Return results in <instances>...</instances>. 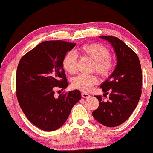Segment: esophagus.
Masks as SVG:
<instances>
[{
  "label": "esophagus",
  "instance_id": "esophagus-1",
  "mask_svg": "<svg viewBox=\"0 0 153 153\" xmlns=\"http://www.w3.org/2000/svg\"><path fill=\"white\" fill-rule=\"evenodd\" d=\"M81 95H82V97H84V98H88V97H90L89 94H88V93H84V92H82Z\"/></svg>",
  "mask_w": 153,
  "mask_h": 153
}]
</instances>
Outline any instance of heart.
I'll use <instances>...</instances> for the list:
<instances>
[{
  "label": "heart",
  "instance_id": "obj_1",
  "mask_svg": "<svg viewBox=\"0 0 153 153\" xmlns=\"http://www.w3.org/2000/svg\"><path fill=\"white\" fill-rule=\"evenodd\" d=\"M78 53L82 56L90 57L94 60L93 70L96 71L102 76L109 74L113 68L111 54L107 48L99 43L85 44L79 48ZM77 54L74 51L68 52L62 58V65L64 70L70 74H75L78 71ZM98 82V78L95 74H80L73 78L71 85L73 88L82 91H89L92 87Z\"/></svg>",
  "mask_w": 153,
  "mask_h": 153
}]
</instances>
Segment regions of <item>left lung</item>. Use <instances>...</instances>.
<instances>
[{
    "label": "left lung",
    "instance_id": "1",
    "mask_svg": "<svg viewBox=\"0 0 153 153\" xmlns=\"http://www.w3.org/2000/svg\"><path fill=\"white\" fill-rule=\"evenodd\" d=\"M100 38L109 41L117 56V65L108 80L100 85L109 100L102 101L101 95H95L99 107L93 116L105 126H118L129 118L138 103L142 93L143 73L137 54L117 37Z\"/></svg>",
    "mask_w": 153,
    "mask_h": 153
}]
</instances>
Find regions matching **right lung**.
Segmentation results:
<instances>
[{"label": "right lung", "instance_id": "add662e5", "mask_svg": "<svg viewBox=\"0 0 153 153\" xmlns=\"http://www.w3.org/2000/svg\"><path fill=\"white\" fill-rule=\"evenodd\" d=\"M75 45L63 40L42 42L18 63L16 75L18 103L28 120L40 130L49 132L60 128L81 99L78 90L55 96L56 89L63 91L68 85L62 61Z\"/></svg>", "mask_w": 153, "mask_h": 153}]
</instances>
